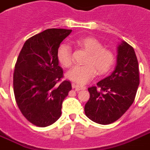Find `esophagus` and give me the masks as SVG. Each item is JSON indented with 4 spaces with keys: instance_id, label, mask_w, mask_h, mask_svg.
I'll return each mask as SVG.
<instances>
[{
    "instance_id": "34e87169",
    "label": "esophagus",
    "mask_w": 150,
    "mask_h": 150,
    "mask_svg": "<svg viewBox=\"0 0 150 150\" xmlns=\"http://www.w3.org/2000/svg\"><path fill=\"white\" fill-rule=\"evenodd\" d=\"M72 86L73 88L76 89V91L77 90H83V89H86V86H80V85H78V84H72Z\"/></svg>"
}]
</instances>
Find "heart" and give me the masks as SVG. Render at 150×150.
Here are the masks:
<instances>
[{
    "label": "heart",
    "instance_id": "heart-1",
    "mask_svg": "<svg viewBox=\"0 0 150 150\" xmlns=\"http://www.w3.org/2000/svg\"><path fill=\"white\" fill-rule=\"evenodd\" d=\"M78 45L88 52L85 64L76 65L67 74L69 80L84 85L95 76L96 71L98 74L108 72L115 64V54L108 48H103L96 38L93 37L78 38ZM57 59L65 67H69L73 64L72 50L67 44H61L57 49Z\"/></svg>",
    "mask_w": 150,
    "mask_h": 150
}]
</instances>
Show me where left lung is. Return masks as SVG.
<instances>
[{
    "instance_id": "left-lung-1",
    "label": "left lung",
    "mask_w": 150,
    "mask_h": 150,
    "mask_svg": "<svg viewBox=\"0 0 150 150\" xmlns=\"http://www.w3.org/2000/svg\"><path fill=\"white\" fill-rule=\"evenodd\" d=\"M117 63L110 76L88 89L85 114L100 125L117 121L133 104L139 84V66L133 47L125 41L117 46Z\"/></svg>"
}]
</instances>
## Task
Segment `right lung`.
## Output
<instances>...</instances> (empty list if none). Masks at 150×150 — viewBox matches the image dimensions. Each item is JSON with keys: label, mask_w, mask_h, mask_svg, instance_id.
I'll list each match as a JSON object with an SVG mask.
<instances>
[{"label": "right lung", "mask_w": 150, "mask_h": 150, "mask_svg": "<svg viewBox=\"0 0 150 150\" xmlns=\"http://www.w3.org/2000/svg\"><path fill=\"white\" fill-rule=\"evenodd\" d=\"M71 29H48L24 43L13 74V92L20 112L29 122L45 127L61 117L63 101L72 86L61 81L57 52Z\"/></svg>", "instance_id": "obj_1"}]
</instances>
